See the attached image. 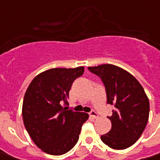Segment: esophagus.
<instances>
[{"instance_id": "1", "label": "esophagus", "mask_w": 160, "mask_h": 160, "mask_svg": "<svg viewBox=\"0 0 160 160\" xmlns=\"http://www.w3.org/2000/svg\"><path fill=\"white\" fill-rule=\"evenodd\" d=\"M90 117L92 118V119H97V118H98V115L97 112H95L94 111H91Z\"/></svg>"}]
</instances>
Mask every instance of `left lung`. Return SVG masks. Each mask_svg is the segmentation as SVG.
<instances>
[{
  "label": "left lung",
  "instance_id": "8db88e82",
  "mask_svg": "<svg viewBox=\"0 0 160 160\" xmlns=\"http://www.w3.org/2000/svg\"><path fill=\"white\" fill-rule=\"evenodd\" d=\"M104 82L107 103L114 105L111 129L101 135L108 147L122 150L134 145L143 133L149 118L150 104L143 87L134 75L120 67L102 64L89 67Z\"/></svg>",
  "mask_w": 160,
  "mask_h": 160
}]
</instances>
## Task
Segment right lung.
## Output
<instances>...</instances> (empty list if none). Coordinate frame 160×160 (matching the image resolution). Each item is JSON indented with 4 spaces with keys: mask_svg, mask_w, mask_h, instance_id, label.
Listing matches in <instances>:
<instances>
[{
    "mask_svg": "<svg viewBox=\"0 0 160 160\" xmlns=\"http://www.w3.org/2000/svg\"><path fill=\"white\" fill-rule=\"evenodd\" d=\"M84 69V67H77L43 71L32 80L25 93V127L37 147L46 153L62 155L70 151L89 118L85 112L67 109L71 86L83 74Z\"/></svg>",
    "mask_w": 160,
    "mask_h": 160,
    "instance_id": "obj_1",
    "label": "right lung"
}]
</instances>
